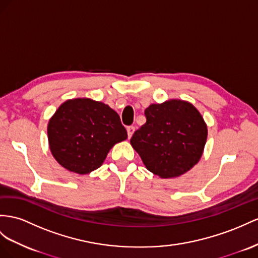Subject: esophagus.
Returning a JSON list of instances; mask_svg holds the SVG:
<instances>
[{
	"label": "esophagus",
	"mask_w": 258,
	"mask_h": 258,
	"mask_svg": "<svg viewBox=\"0 0 258 258\" xmlns=\"http://www.w3.org/2000/svg\"><path fill=\"white\" fill-rule=\"evenodd\" d=\"M126 130H127V135H128V138H131L132 136H133V134H134L135 127H134V126H128Z\"/></svg>",
	"instance_id": "obj_1"
}]
</instances>
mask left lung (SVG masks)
Masks as SVG:
<instances>
[{"label":"left lung","mask_w":258,"mask_h":258,"mask_svg":"<svg viewBox=\"0 0 258 258\" xmlns=\"http://www.w3.org/2000/svg\"><path fill=\"white\" fill-rule=\"evenodd\" d=\"M146 123L131 145L147 170L162 179L187 172L200 161L207 141V125L192 103L172 99L145 110Z\"/></svg>","instance_id":"left-lung-1"}]
</instances>
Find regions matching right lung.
I'll return each instance as SVG.
<instances>
[{
    "mask_svg": "<svg viewBox=\"0 0 258 258\" xmlns=\"http://www.w3.org/2000/svg\"><path fill=\"white\" fill-rule=\"evenodd\" d=\"M126 138L116 112L89 98L66 100L48 124L52 156L63 168L78 174L98 169L110 149Z\"/></svg>",
    "mask_w": 258,
    "mask_h": 258,
    "instance_id": "obj_1",
    "label": "right lung"
}]
</instances>
